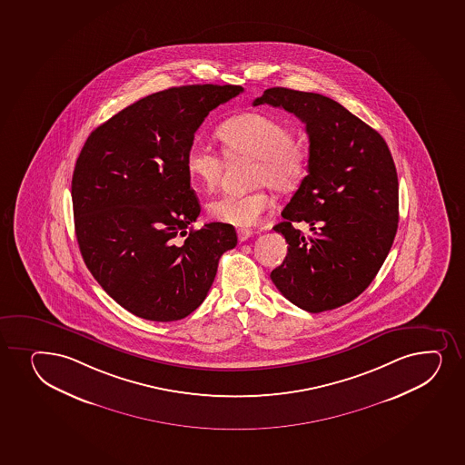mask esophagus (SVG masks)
I'll return each mask as SVG.
<instances>
[{
    "label": "esophagus",
    "mask_w": 465,
    "mask_h": 465,
    "mask_svg": "<svg viewBox=\"0 0 465 465\" xmlns=\"http://www.w3.org/2000/svg\"><path fill=\"white\" fill-rule=\"evenodd\" d=\"M236 233H238V241H240V242H244V241L249 240V238H251V236L253 235V230L238 229V232H236Z\"/></svg>",
    "instance_id": "esophagus-1"
}]
</instances>
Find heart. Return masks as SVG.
I'll return each mask as SVG.
<instances>
[{
	"mask_svg": "<svg viewBox=\"0 0 465 465\" xmlns=\"http://www.w3.org/2000/svg\"><path fill=\"white\" fill-rule=\"evenodd\" d=\"M225 156L253 159L252 183H262L249 193H224L209 203V213L224 224L249 227L262 220L273 199L267 185L287 193L297 190L308 174L311 150L292 130L266 113H242L223 122L218 130ZM224 156L205 142H192L185 170L203 188L216 187L224 172Z\"/></svg>",
	"mask_w": 465,
	"mask_h": 465,
	"instance_id": "1",
	"label": "heart"
}]
</instances>
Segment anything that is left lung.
Wrapping results in <instances>:
<instances>
[{"label":"left lung","mask_w":465,"mask_h":465,"mask_svg":"<svg viewBox=\"0 0 465 465\" xmlns=\"http://www.w3.org/2000/svg\"><path fill=\"white\" fill-rule=\"evenodd\" d=\"M272 104L306 125L308 176L273 230L287 255L272 282L298 308L319 313L359 297L381 271L396 236L399 183L383 137L335 100L271 88L253 106ZM308 222L303 236L293 222Z\"/></svg>","instance_id":"left-lung-1"}]
</instances>
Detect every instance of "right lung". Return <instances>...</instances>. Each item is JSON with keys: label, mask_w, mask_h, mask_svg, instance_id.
I'll return each instance as SVG.
<instances>
[{"label": "right lung", "mask_w": 465, "mask_h": 465, "mask_svg": "<svg viewBox=\"0 0 465 465\" xmlns=\"http://www.w3.org/2000/svg\"><path fill=\"white\" fill-rule=\"evenodd\" d=\"M242 93L236 84L163 89L97 126L73 174L74 225L84 264L104 292L141 319H185L203 303L232 225L190 230L201 212L185 154L203 119ZM185 235L183 245L175 244Z\"/></svg>", "instance_id": "right-lung-1"}]
</instances>
